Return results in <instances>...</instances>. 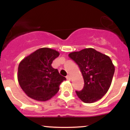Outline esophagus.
Segmentation results:
<instances>
[{"label":"esophagus","instance_id":"obj_1","mask_svg":"<svg viewBox=\"0 0 130 130\" xmlns=\"http://www.w3.org/2000/svg\"><path fill=\"white\" fill-rule=\"evenodd\" d=\"M66 79H67V80H71V77L69 75H68V76H67V77H66Z\"/></svg>","mask_w":130,"mask_h":130}]
</instances>
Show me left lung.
<instances>
[{
	"label": "left lung",
	"mask_w": 130,
	"mask_h": 130,
	"mask_svg": "<svg viewBox=\"0 0 130 130\" xmlns=\"http://www.w3.org/2000/svg\"><path fill=\"white\" fill-rule=\"evenodd\" d=\"M69 57L78 65L84 79L83 89L76 90L77 96L88 104L102 98L109 89L115 72L111 58L91 48L71 53Z\"/></svg>",
	"instance_id": "left-lung-1"
}]
</instances>
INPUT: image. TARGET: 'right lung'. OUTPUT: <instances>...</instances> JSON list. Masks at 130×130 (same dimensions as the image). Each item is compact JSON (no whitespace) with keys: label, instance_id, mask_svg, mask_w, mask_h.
<instances>
[{"label":"right lung","instance_id":"obj_1","mask_svg":"<svg viewBox=\"0 0 130 130\" xmlns=\"http://www.w3.org/2000/svg\"><path fill=\"white\" fill-rule=\"evenodd\" d=\"M59 53L48 48L37 50L19 63L18 80L21 88L31 98L38 101L49 100L59 90L66 80L57 69L51 66Z\"/></svg>","mask_w":130,"mask_h":130}]
</instances>
